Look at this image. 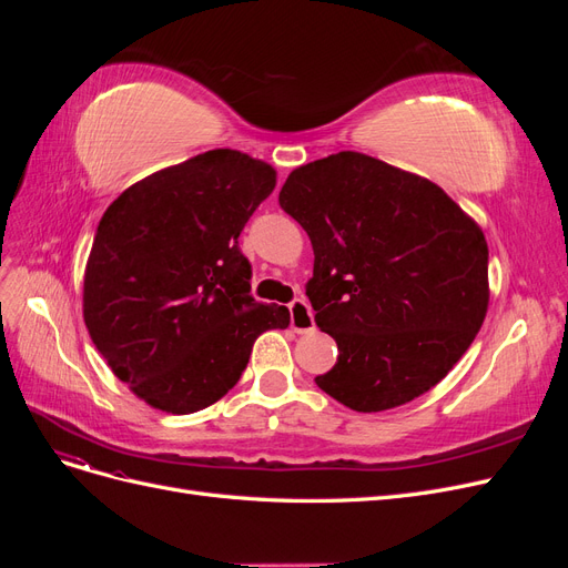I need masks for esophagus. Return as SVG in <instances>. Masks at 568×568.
<instances>
[{
    "instance_id": "34e87169",
    "label": "esophagus",
    "mask_w": 568,
    "mask_h": 568,
    "mask_svg": "<svg viewBox=\"0 0 568 568\" xmlns=\"http://www.w3.org/2000/svg\"><path fill=\"white\" fill-rule=\"evenodd\" d=\"M288 311H291V326H294V332L305 334V332H313L315 329L313 311H311V305H307L305 301L296 298L294 303L288 305Z\"/></svg>"
}]
</instances>
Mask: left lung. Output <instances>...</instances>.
Listing matches in <instances>:
<instances>
[{"mask_svg": "<svg viewBox=\"0 0 568 568\" xmlns=\"http://www.w3.org/2000/svg\"><path fill=\"white\" fill-rule=\"evenodd\" d=\"M280 205L311 236L305 294L336 365L315 384L355 412H384L434 388L488 313V244L438 184L367 153L296 168Z\"/></svg>", "mask_w": 568, "mask_h": 568, "instance_id": "left-lung-1", "label": "left lung"}]
</instances>
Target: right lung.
I'll return each mask as SVG.
<instances>
[{
  "label": "right lung",
  "instance_id": "add662e5",
  "mask_svg": "<svg viewBox=\"0 0 568 568\" xmlns=\"http://www.w3.org/2000/svg\"><path fill=\"white\" fill-rule=\"evenodd\" d=\"M277 170L213 149L156 170L101 217L84 267L82 317L120 382L170 415L217 403L255 338L286 329L288 307L251 296L239 234Z\"/></svg>",
  "mask_w": 568,
  "mask_h": 568
}]
</instances>
